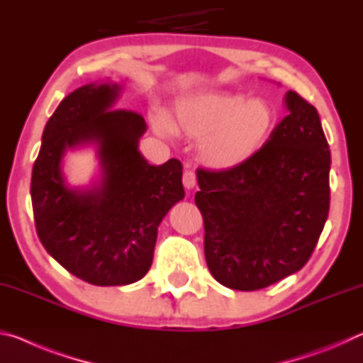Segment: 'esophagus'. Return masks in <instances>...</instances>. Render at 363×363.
<instances>
[{"mask_svg":"<svg viewBox=\"0 0 363 363\" xmlns=\"http://www.w3.org/2000/svg\"><path fill=\"white\" fill-rule=\"evenodd\" d=\"M182 184L184 187L186 189H194L195 184H196V177H195V173H192V171H186V173L182 174Z\"/></svg>","mask_w":363,"mask_h":363,"instance_id":"1","label":"esophagus"}]
</instances>
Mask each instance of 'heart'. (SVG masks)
Here are the masks:
<instances>
[{
  "label": "heart",
  "mask_w": 363,
  "mask_h": 363,
  "mask_svg": "<svg viewBox=\"0 0 363 363\" xmlns=\"http://www.w3.org/2000/svg\"><path fill=\"white\" fill-rule=\"evenodd\" d=\"M274 125L275 113L266 101H247L240 94L190 96L177 102L174 110V130L190 139H202L200 158L213 169L247 163L266 144Z\"/></svg>",
  "instance_id": "1"
}]
</instances>
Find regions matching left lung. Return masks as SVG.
<instances>
[{
	"instance_id": "8db88e82",
	"label": "left lung",
	"mask_w": 363,
	"mask_h": 363,
	"mask_svg": "<svg viewBox=\"0 0 363 363\" xmlns=\"http://www.w3.org/2000/svg\"><path fill=\"white\" fill-rule=\"evenodd\" d=\"M288 115L237 168L196 169L205 257L220 285L255 291L309 261L330 210V147L314 106L285 94Z\"/></svg>"
}]
</instances>
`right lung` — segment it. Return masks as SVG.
<instances>
[{"mask_svg": "<svg viewBox=\"0 0 363 363\" xmlns=\"http://www.w3.org/2000/svg\"><path fill=\"white\" fill-rule=\"evenodd\" d=\"M120 91L116 83H91L59 104L43 131L30 187L43 247L75 277L99 286L130 285L149 272L158 225L186 195L179 160L153 167L139 152L145 120L113 108ZM88 143L98 149L101 181L73 189L62 158Z\"/></svg>", "mask_w": 363, "mask_h": 363, "instance_id": "right-lung-1", "label": "right lung"}]
</instances>
